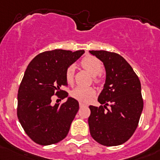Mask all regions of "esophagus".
Wrapping results in <instances>:
<instances>
[{
    "mask_svg": "<svg viewBox=\"0 0 160 160\" xmlns=\"http://www.w3.org/2000/svg\"><path fill=\"white\" fill-rule=\"evenodd\" d=\"M79 105H80V108H82V107H84V106H87V105L84 104V103H83V102H80V103H79Z\"/></svg>",
    "mask_w": 160,
    "mask_h": 160,
    "instance_id": "34e87169",
    "label": "esophagus"
}]
</instances>
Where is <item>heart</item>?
<instances>
[{"mask_svg":"<svg viewBox=\"0 0 160 160\" xmlns=\"http://www.w3.org/2000/svg\"><path fill=\"white\" fill-rule=\"evenodd\" d=\"M80 64L84 69L89 72L93 76V81L95 83L99 84L103 82V77L101 72L103 70V64L102 61L94 56H86L80 61ZM75 68L73 65L68 67L66 70L65 77L68 83H72L74 78ZM71 96L73 99L82 102H88L96 95V90L92 87H77L71 91Z\"/></svg>","mask_w":160,"mask_h":160,"instance_id":"b5f03b06","label":"heart"}]
</instances>
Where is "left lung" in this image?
I'll list each match as a JSON object with an SVG mask.
<instances>
[{"instance_id": "1", "label": "left lung", "mask_w": 160, "mask_h": 160, "mask_svg": "<svg viewBox=\"0 0 160 160\" xmlns=\"http://www.w3.org/2000/svg\"><path fill=\"white\" fill-rule=\"evenodd\" d=\"M89 52L102 61L106 71V83L98 98L105 106H89L90 134L103 146L121 145L134 134L143 111L140 80L120 54L102 50Z\"/></svg>"}]
</instances>
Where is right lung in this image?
Returning a JSON list of instances; mask_svg holds the SVG:
<instances>
[{
  "label": "right lung",
  "instance_id": "obj_1",
  "mask_svg": "<svg viewBox=\"0 0 160 160\" xmlns=\"http://www.w3.org/2000/svg\"><path fill=\"white\" fill-rule=\"evenodd\" d=\"M84 53L83 50L55 49L36 55L26 68L17 95V117L26 134L39 145L57 143L66 138L79 102L69 97L65 102L52 104V96L61 99L68 93L67 68Z\"/></svg>",
  "mask_w": 160,
  "mask_h": 160
}]
</instances>
